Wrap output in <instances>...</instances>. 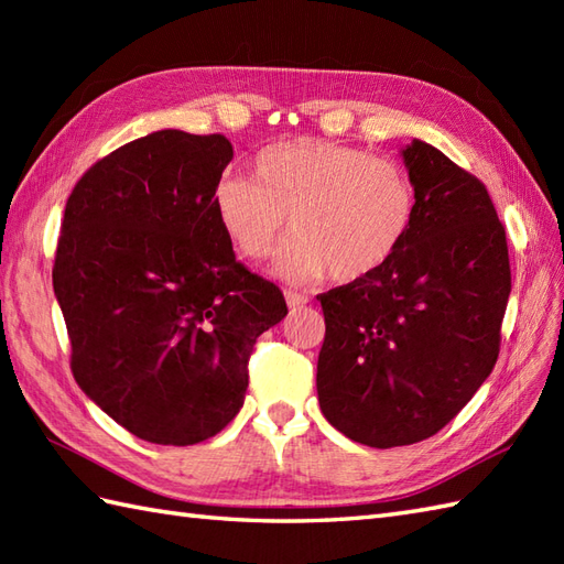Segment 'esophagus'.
Listing matches in <instances>:
<instances>
[{"label": "esophagus", "mask_w": 564, "mask_h": 564, "mask_svg": "<svg viewBox=\"0 0 564 564\" xmlns=\"http://www.w3.org/2000/svg\"><path fill=\"white\" fill-rule=\"evenodd\" d=\"M285 303H289V307H303L310 303V297L297 291H285Z\"/></svg>", "instance_id": "obj_1"}]
</instances>
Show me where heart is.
<instances>
[{"mask_svg": "<svg viewBox=\"0 0 564 564\" xmlns=\"http://www.w3.org/2000/svg\"><path fill=\"white\" fill-rule=\"evenodd\" d=\"M213 210L247 261L267 259L291 220L279 271L295 281L370 279L402 249L416 191L402 164L322 138H291L259 152L254 182L223 176Z\"/></svg>", "mask_w": 564, "mask_h": 564, "instance_id": "obj_1", "label": "heart"}]
</instances>
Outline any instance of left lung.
<instances>
[{"label": "left lung", "mask_w": 564, "mask_h": 564, "mask_svg": "<svg viewBox=\"0 0 564 564\" xmlns=\"http://www.w3.org/2000/svg\"><path fill=\"white\" fill-rule=\"evenodd\" d=\"M402 158L416 191L410 237L370 279L317 295L322 414L370 448L434 436L470 402L497 364L511 293L487 186L422 140Z\"/></svg>", "instance_id": "1"}]
</instances>
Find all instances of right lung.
Instances as JSON below:
<instances>
[{"label":"right lung","mask_w":564,"mask_h":564,"mask_svg":"<svg viewBox=\"0 0 564 564\" xmlns=\"http://www.w3.org/2000/svg\"><path fill=\"white\" fill-rule=\"evenodd\" d=\"M232 160L220 133L158 130L106 154L72 188L53 289L77 386L160 446H194L245 404L259 334L289 315L245 269L213 210Z\"/></svg>","instance_id":"add662e5"}]
</instances>
